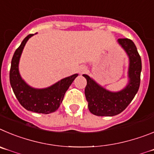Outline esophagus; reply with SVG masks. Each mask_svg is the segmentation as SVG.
I'll list each match as a JSON object with an SVG mask.
<instances>
[{"label":"esophagus","mask_w":154,"mask_h":154,"mask_svg":"<svg viewBox=\"0 0 154 154\" xmlns=\"http://www.w3.org/2000/svg\"><path fill=\"white\" fill-rule=\"evenodd\" d=\"M87 71V68H86L85 67H80L78 69V72L79 74H84V73H85V72Z\"/></svg>","instance_id":"34e87169"}]
</instances>
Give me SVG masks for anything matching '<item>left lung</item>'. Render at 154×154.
<instances>
[{
	"mask_svg": "<svg viewBox=\"0 0 154 154\" xmlns=\"http://www.w3.org/2000/svg\"><path fill=\"white\" fill-rule=\"evenodd\" d=\"M117 43L129 58L128 83L123 89L110 91L100 85L92 77L83 74L87 80L85 97L88 109L96 116L113 117L120 113L131 103L139 90L142 63L137 49L134 43L127 38L118 39Z\"/></svg>",
	"mask_w": 154,
	"mask_h": 154,
	"instance_id": "left-lung-1",
	"label": "left lung"
}]
</instances>
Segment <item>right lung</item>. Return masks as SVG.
<instances>
[{
  "label": "right lung",
  "instance_id": "1",
  "mask_svg": "<svg viewBox=\"0 0 154 154\" xmlns=\"http://www.w3.org/2000/svg\"><path fill=\"white\" fill-rule=\"evenodd\" d=\"M34 35L27 36L15 51L10 70V83L17 99L26 110L48 114L59 108L65 93L78 74H73L61 79L46 88H34L27 84L20 74L19 62L26 43Z\"/></svg>",
  "mask_w": 154,
  "mask_h": 154
}]
</instances>
